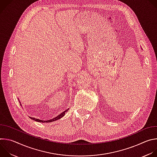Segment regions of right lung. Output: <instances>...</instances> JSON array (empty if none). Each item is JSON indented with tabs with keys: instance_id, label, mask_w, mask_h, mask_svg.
I'll use <instances>...</instances> for the list:
<instances>
[{
	"instance_id": "right-lung-1",
	"label": "right lung",
	"mask_w": 157,
	"mask_h": 157,
	"mask_svg": "<svg viewBox=\"0 0 157 157\" xmlns=\"http://www.w3.org/2000/svg\"><path fill=\"white\" fill-rule=\"evenodd\" d=\"M18 101H19V102H20V105L21 106V102H20V101H19V99H18ZM68 110H64V112H63V113H61L59 115H58L57 117H55V118H53V119H50V120H48V121H42V120H40V119H35V118H33V117H30L31 119H32V120H34V121H37V122H43V123H44V122H47V123H48V122H53V121H57V120H58V119H61V117H63L64 115H65V113H66V112H68Z\"/></svg>"
}]
</instances>
